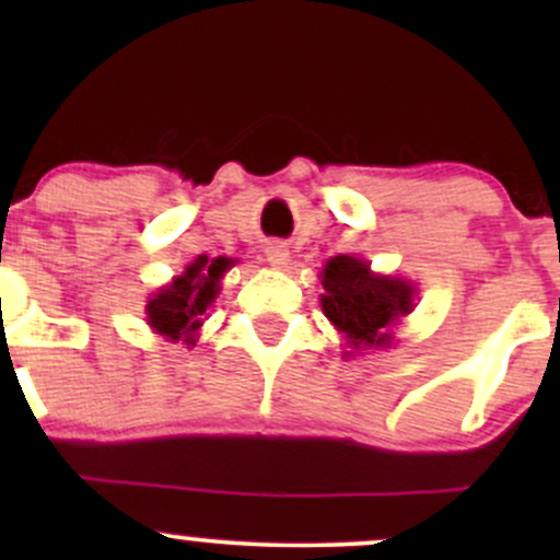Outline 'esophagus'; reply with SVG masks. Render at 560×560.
Returning <instances> with one entry per match:
<instances>
[{
  "label": "esophagus",
  "mask_w": 560,
  "mask_h": 560,
  "mask_svg": "<svg viewBox=\"0 0 560 560\" xmlns=\"http://www.w3.org/2000/svg\"><path fill=\"white\" fill-rule=\"evenodd\" d=\"M266 260L271 262L273 268H287L289 266V249L284 242H268L266 247Z\"/></svg>",
  "instance_id": "esophagus-1"
}]
</instances>
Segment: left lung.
Returning <instances> with one entry per match:
<instances>
[{"label": "left lung", "instance_id": "8db88e82", "mask_svg": "<svg viewBox=\"0 0 560 560\" xmlns=\"http://www.w3.org/2000/svg\"><path fill=\"white\" fill-rule=\"evenodd\" d=\"M326 294H320L326 318L347 334L352 347H389L387 326L413 311V287L408 281L374 276L363 260L337 255L326 262Z\"/></svg>", "mask_w": 560, "mask_h": 560}]
</instances>
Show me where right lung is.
I'll return each instance as SVG.
<instances>
[{"label": "right lung", "instance_id": "1", "mask_svg": "<svg viewBox=\"0 0 560 560\" xmlns=\"http://www.w3.org/2000/svg\"><path fill=\"white\" fill-rule=\"evenodd\" d=\"M226 258H199L178 276L168 289H160L147 305V318L158 334L191 342L189 334L199 329V318L218 294V281L229 271Z\"/></svg>", "mask_w": 560, "mask_h": 560}]
</instances>
